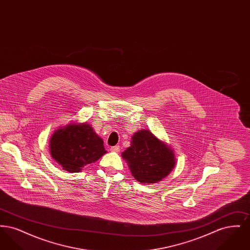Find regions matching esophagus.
<instances>
[{
  "label": "esophagus",
  "instance_id": "34e87169",
  "mask_svg": "<svg viewBox=\"0 0 250 250\" xmlns=\"http://www.w3.org/2000/svg\"><path fill=\"white\" fill-rule=\"evenodd\" d=\"M109 151H110V152H113V153H119L120 147L119 146H113V147H110Z\"/></svg>",
  "mask_w": 250,
  "mask_h": 250
}]
</instances>
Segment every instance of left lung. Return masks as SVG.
I'll return each instance as SVG.
<instances>
[{"mask_svg": "<svg viewBox=\"0 0 250 250\" xmlns=\"http://www.w3.org/2000/svg\"><path fill=\"white\" fill-rule=\"evenodd\" d=\"M133 177L141 184L151 185L167 177L176 164L173 150L148 129L137 131L131 144L122 153Z\"/></svg>", "mask_w": 250, "mask_h": 250, "instance_id": "left-lung-1", "label": "left lung"}]
</instances>
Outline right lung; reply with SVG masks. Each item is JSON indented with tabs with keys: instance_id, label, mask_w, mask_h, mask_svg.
Segmentation results:
<instances>
[{
	"instance_id": "obj_1",
	"label": "right lung",
	"mask_w": 250,
	"mask_h": 250,
	"mask_svg": "<svg viewBox=\"0 0 250 250\" xmlns=\"http://www.w3.org/2000/svg\"><path fill=\"white\" fill-rule=\"evenodd\" d=\"M49 151L54 161L71 173L80 172L107 153L103 140L87 122L70 123L54 131Z\"/></svg>"
}]
</instances>
